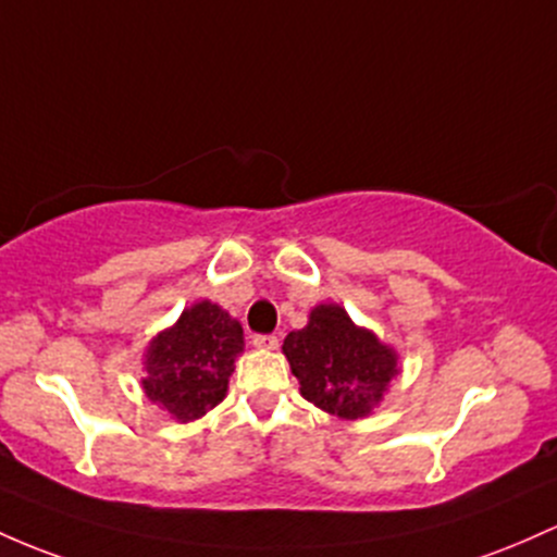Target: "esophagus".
<instances>
[{
    "label": "esophagus",
    "mask_w": 557,
    "mask_h": 557,
    "mask_svg": "<svg viewBox=\"0 0 557 557\" xmlns=\"http://www.w3.org/2000/svg\"><path fill=\"white\" fill-rule=\"evenodd\" d=\"M277 344H280L277 335H253L256 348H267V351H272V348H277Z\"/></svg>",
    "instance_id": "34e87169"
}]
</instances>
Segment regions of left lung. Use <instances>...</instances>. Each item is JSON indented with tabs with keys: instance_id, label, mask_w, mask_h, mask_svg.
I'll use <instances>...</instances> for the list:
<instances>
[{
	"instance_id": "left-lung-1",
	"label": "left lung",
	"mask_w": 557,
	"mask_h": 557,
	"mask_svg": "<svg viewBox=\"0 0 557 557\" xmlns=\"http://www.w3.org/2000/svg\"><path fill=\"white\" fill-rule=\"evenodd\" d=\"M283 351L304 399L346 420L370 414L399 372L396 354L335 304L311 311L309 325L288 333Z\"/></svg>"
}]
</instances>
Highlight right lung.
I'll use <instances>...</instances> for the list:
<instances>
[{
  "mask_svg": "<svg viewBox=\"0 0 557 557\" xmlns=\"http://www.w3.org/2000/svg\"><path fill=\"white\" fill-rule=\"evenodd\" d=\"M243 346L246 338L240 322L216 304H195L174 327L150 341L145 394L182 423L200 418L227 394Z\"/></svg>",
  "mask_w": 557,
  "mask_h": 557,
  "instance_id": "obj_1",
  "label": "right lung"
}]
</instances>
